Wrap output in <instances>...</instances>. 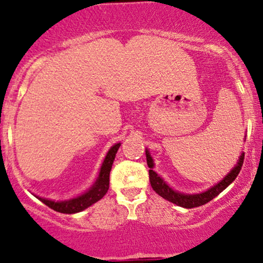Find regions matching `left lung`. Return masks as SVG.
I'll use <instances>...</instances> for the list:
<instances>
[{
  "label": "left lung",
  "mask_w": 263,
  "mask_h": 263,
  "mask_svg": "<svg viewBox=\"0 0 263 263\" xmlns=\"http://www.w3.org/2000/svg\"><path fill=\"white\" fill-rule=\"evenodd\" d=\"M145 155H147V164L149 166V168H151V170H149V179H151L152 188L154 189L155 193H158L160 197L166 199V200L174 202V204L182 206V208L185 209L198 208V206L204 205L206 202L211 201L212 199L217 197L221 192H223L224 189L237 178V176L241 170L242 162H244V153H241L237 165H235L234 167L229 171V174L226 176L222 181L218 182L217 184H215L214 187L208 189L206 192L199 193V194H185V193H179L174 191V189L166 183L160 176L153 170V168H154V161H153V158L148 149H145Z\"/></svg>",
  "instance_id": "left-lung-1"
}]
</instances>
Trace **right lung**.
I'll list each match as a JSON object with an SVG mask.
<instances>
[{
	"label": "right lung",
	"mask_w": 263,
	"mask_h": 263,
	"mask_svg": "<svg viewBox=\"0 0 263 263\" xmlns=\"http://www.w3.org/2000/svg\"><path fill=\"white\" fill-rule=\"evenodd\" d=\"M120 145L121 143H116V144L109 149L108 154L101 166V171H99L97 179H96L92 187L87 192L84 193V194L79 195V197L74 199H70V200L63 201H54L45 198H37L43 204L47 205L48 208L53 209V210L57 212H62V214H76V212L85 210L88 206L101 200L107 194L109 189V175H110L112 162H114L115 155L118 153V149L120 148Z\"/></svg>",
	"instance_id": "1"
}]
</instances>
